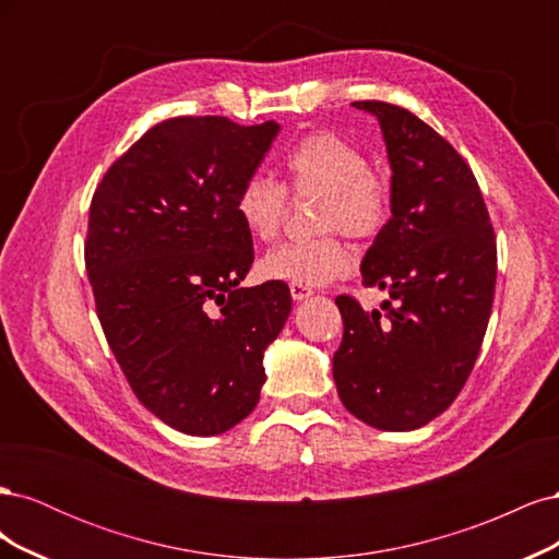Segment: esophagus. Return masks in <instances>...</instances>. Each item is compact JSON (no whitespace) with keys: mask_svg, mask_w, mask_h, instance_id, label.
<instances>
[{"mask_svg":"<svg viewBox=\"0 0 559 559\" xmlns=\"http://www.w3.org/2000/svg\"><path fill=\"white\" fill-rule=\"evenodd\" d=\"M289 292H292L294 300H306V298H310L314 294L310 286H302V284H289Z\"/></svg>","mask_w":559,"mask_h":559,"instance_id":"esophagus-1","label":"esophagus"}]
</instances>
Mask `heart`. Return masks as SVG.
<instances>
[{"mask_svg": "<svg viewBox=\"0 0 559 559\" xmlns=\"http://www.w3.org/2000/svg\"><path fill=\"white\" fill-rule=\"evenodd\" d=\"M284 186L253 175L235 195V214L253 240L277 238L286 216V191L319 195L314 228L324 230L310 240L284 242L270 249L259 263L265 280L321 286L352 270V251L341 238L373 240L392 218L394 193L384 173L370 167L366 154L329 130H310L286 151Z\"/></svg>", "mask_w": 559, "mask_h": 559, "instance_id": "1", "label": "heart"}]
</instances>
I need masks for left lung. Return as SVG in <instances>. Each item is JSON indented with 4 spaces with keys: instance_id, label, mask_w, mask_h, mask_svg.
I'll return each mask as SVG.
<instances>
[{
    "instance_id": "left-lung-1",
    "label": "left lung",
    "mask_w": 559,
    "mask_h": 559,
    "mask_svg": "<svg viewBox=\"0 0 559 559\" xmlns=\"http://www.w3.org/2000/svg\"><path fill=\"white\" fill-rule=\"evenodd\" d=\"M378 116L394 207L361 263L382 310L337 296L343 341L333 380L345 408L384 431H411L450 408L478 359L495 300L497 238L471 165L413 111L354 103Z\"/></svg>"
}]
</instances>
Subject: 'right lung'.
<instances>
[{
	"instance_id": "obj_1",
	"label": "right lung",
	"mask_w": 559,
	"mask_h": 559,
	"mask_svg": "<svg viewBox=\"0 0 559 559\" xmlns=\"http://www.w3.org/2000/svg\"><path fill=\"white\" fill-rule=\"evenodd\" d=\"M277 130L167 118L91 200L83 257L97 319L134 396L181 433H224L257 408L263 352L292 312L284 282L238 286L253 247L235 195Z\"/></svg>"
}]
</instances>
